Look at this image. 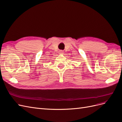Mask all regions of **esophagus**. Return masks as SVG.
Masks as SVG:
<instances>
[{
  "label": "esophagus",
  "instance_id": "esophagus-1",
  "mask_svg": "<svg viewBox=\"0 0 122 122\" xmlns=\"http://www.w3.org/2000/svg\"><path fill=\"white\" fill-rule=\"evenodd\" d=\"M64 53V51H61V50L60 51V53Z\"/></svg>",
  "mask_w": 122,
  "mask_h": 122
}]
</instances>
